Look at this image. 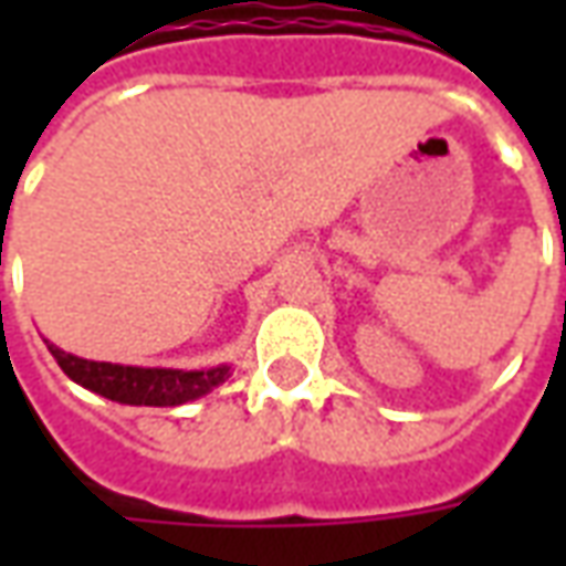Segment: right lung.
<instances>
[{"mask_svg": "<svg viewBox=\"0 0 566 566\" xmlns=\"http://www.w3.org/2000/svg\"><path fill=\"white\" fill-rule=\"evenodd\" d=\"M48 343V339H44ZM60 369L81 388L99 394L105 400L124 406H181L206 397L211 388L230 379V367L211 369H166V367H124L108 360H87L69 355L54 343H48Z\"/></svg>", "mask_w": 566, "mask_h": 566, "instance_id": "obj_1", "label": "right lung"}]
</instances>
